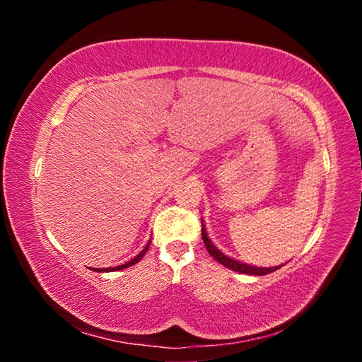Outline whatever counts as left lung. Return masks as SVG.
Here are the masks:
<instances>
[{
    "mask_svg": "<svg viewBox=\"0 0 362 362\" xmlns=\"http://www.w3.org/2000/svg\"><path fill=\"white\" fill-rule=\"evenodd\" d=\"M201 223H203V220H201ZM201 236H203V241L206 244L207 252H209L218 263H222L223 267L233 269V272L246 273V274H255V276H263V274L273 273V272H276L278 268L283 267V265H279V267H272V268H259V267H252V265H247V263H243V262H238V260L230 259L228 255H225L223 252H220V250L216 246H214L212 241L209 240V236H207V231H206L204 223H203V228H201Z\"/></svg>",
    "mask_w": 362,
    "mask_h": 362,
    "instance_id": "obj_1",
    "label": "left lung"
}]
</instances>
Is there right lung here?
<instances>
[{"instance_id": "obj_1", "label": "right lung", "mask_w": 362, "mask_h": 362, "mask_svg": "<svg viewBox=\"0 0 362 362\" xmlns=\"http://www.w3.org/2000/svg\"><path fill=\"white\" fill-rule=\"evenodd\" d=\"M150 243H151V241H148V244H146V246L142 249V252H140L137 257H134L132 260L126 262V263H122V265L113 267V268H94V272H119V269H124V268H129V267H132L134 263H137L139 260H142V257L146 254V250H148V247H150Z\"/></svg>"}]
</instances>
